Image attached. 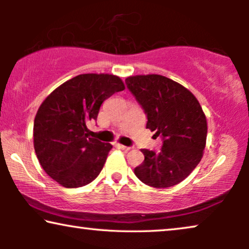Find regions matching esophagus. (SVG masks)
<instances>
[{
	"label": "esophagus",
	"instance_id": "obj_1",
	"mask_svg": "<svg viewBox=\"0 0 249 249\" xmlns=\"http://www.w3.org/2000/svg\"><path fill=\"white\" fill-rule=\"evenodd\" d=\"M117 147L122 149V151H125V152L130 151V149H131L130 147H128V146H124V145H121V144H117Z\"/></svg>",
	"mask_w": 249,
	"mask_h": 249
}]
</instances>
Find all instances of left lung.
<instances>
[{
  "label": "left lung",
  "instance_id": "obj_1",
  "mask_svg": "<svg viewBox=\"0 0 249 249\" xmlns=\"http://www.w3.org/2000/svg\"><path fill=\"white\" fill-rule=\"evenodd\" d=\"M147 115L146 128L162 136L161 151L142 149L144 162L135 175L146 185L168 188L185 180L203 158L207 122L199 102L182 85L161 74L125 79Z\"/></svg>",
  "mask_w": 249,
  "mask_h": 249
}]
</instances>
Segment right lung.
Segmentation results:
<instances>
[{"label": "right lung", "mask_w": 249, "mask_h": 249, "mask_svg": "<svg viewBox=\"0 0 249 249\" xmlns=\"http://www.w3.org/2000/svg\"><path fill=\"white\" fill-rule=\"evenodd\" d=\"M124 89L120 77L84 73L54 89L34 120V148L47 175L66 188L93 181L103 169L112 145L88 136L103 102Z\"/></svg>", "instance_id": "add662e5"}]
</instances>
